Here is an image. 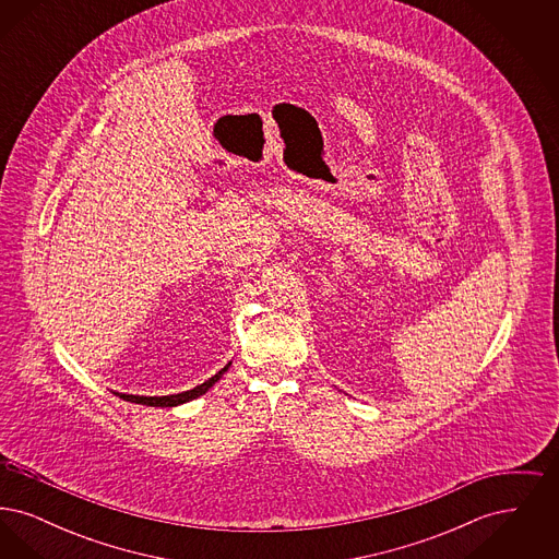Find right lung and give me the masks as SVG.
Returning a JSON list of instances; mask_svg holds the SVG:
<instances>
[{"label":"right lung","instance_id":"add662e5","mask_svg":"<svg viewBox=\"0 0 559 559\" xmlns=\"http://www.w3.org/2000/svg\"><path fill=\"white\" fill-rule=\"evenodd\" d=\"M230 365H233V362H228L224 369H219V371L215 372L205 383H201V385H197V388H192V390H188V392H180V394H169V396H138V394H126V392H112V394H117L119 399L128 400V402L144 404V406H160V408L180 406V404H187L190 400L199 399V396H203L205 392H210V388H213V385L222 379V374L228 371Z\"/></svg>","mask_w":559,"mask_h":559}]
</instances>
